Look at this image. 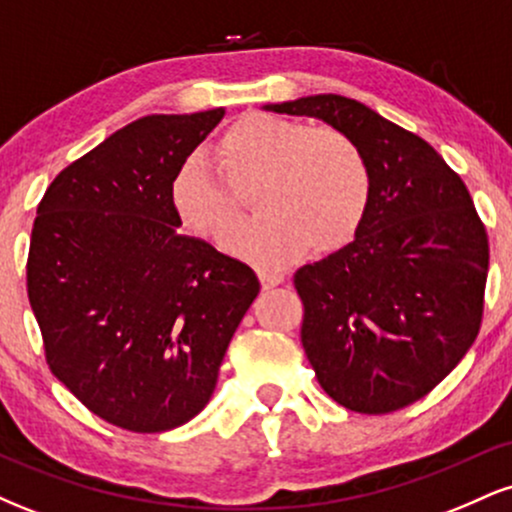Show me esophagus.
I'll use <instances>...</instances> for the list:
<instances>
[{
  "mask_svg": "<svg viewBox=\"0 0 512 512\" xmlns=\"http://www.w3.org/2000/svg\"><path fill=\"white\" fill-rule=\"evenodd\" d=\"M260 284H262L264 291L274 289V286L284 284V274H279V272H260Z\"/></svg>",
  "mask_w": 512,
  "mask_h": 512,
  "instance_id": "34e87169",
  "label": "esophagus"
}]
</instances>
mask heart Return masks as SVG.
I'll list each match as a JSON object with an SVG mask.
<instances>
[{"mask_svg":"<svg viewBox=\"0 0 512 512\" xmlns=\"http://www.w3.org/2000/svg\"><path fill=\"white\" fill-rule=\"evenodd\" d=\"M237 189L257 184L261 219L227 230L237 198L204 156H187L170 180V207L187 231L257 267H281L313 248L330 255L349 245L366 219L370 170L354 139L334 127L252 113L233 122L214 149Z\"/></svg>","mask_w":512,"mask_h":512,"instance_id":"heart-1","label":"heart"}]
</instances>
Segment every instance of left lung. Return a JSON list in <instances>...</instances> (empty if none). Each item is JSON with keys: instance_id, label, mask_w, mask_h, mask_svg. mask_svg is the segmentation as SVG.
<instances>
[{"instance_id": "left-lung-1", "label": "left lung", "mask_w": 512, "mask_h": 512, "mask_svg": "<svg viewBox=\"0 0 512 512\" xmlns=\"http://www.w3.org/2000/svg\"><path fill=\"white\" fill-rule=\"evenodd\" d=\"M264 110L327 122L354 139L370 170L356 238L293 276L317 383L358 414L409 407L481 327L489 238L469 190L431 144L354 98L320 93Z\"/></svg>"}]
</instances>
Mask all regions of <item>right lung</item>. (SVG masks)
<instances>
[{
	"mask_svg": "<svg viewBox=\"0 0 512 512\" xmlns=\"http://www.w3.org/2000/svg\"><path fill=\"white\" fill-rule=\"evenodd\" d=\"M226 115H146L52 180L28 250V301L55 378L108 424L161 433L207 407L260 293L248 264L182 236L175 170Z\"/></svg>",
	"mask_w": 512,
	"mask_h": 512,
	"instance_id": "obj_1",
	"label": "right lung"
}]
</instances>
